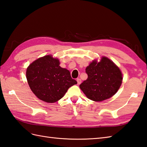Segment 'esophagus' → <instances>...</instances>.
<instances>
[{
    "label": "esophagus",
    "mask_w": 147,
    "mask_h": 147,
    "mask_svg": "<svg viewBox=\"0 0 147 147\" xmlns=\"http://www.w3.org/2000/svg\"><path fill=\"white\" fill-rule=\"evenodd\" d=\"M77 82H78V84H80L81 83V80L80 79V78H78V79H77Z\"/></svg>",
    "instance_id": "esophagus-1"
}]
</instances>
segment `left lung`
I'll use <instances>...</instances> for the list:
<instances>
[{
    "mask_svg": "<svg viewBox=\"0 0 147 147\" xmlns=\"http://www.w3.org/2000/svg\"><path fill=\"white\" fill-rule=\"evenodd\" d=\"M86 80L80 85L86 96L94 101L110 98L120 89L123 81L121 71L108 57L102 56L94 59L86 68Z\"/></svg>",
    "mask_w": 147,
    "mask_h": 147,
    "instance_id": "obj_1",
    "label": "left lung"
}]
</instances>
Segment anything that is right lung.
Wrapping results in <instances>:
<instances>
[{"label":"right lung","instance_id":"1","mask_svg":"<svg viewBox=\"0 0 147 147\" xmlns=\"http://www.w3.org/2000/svg\"><path fill=\"white\" fill-rule=\"evenodd\" d=\"M59 64V59L49 54L34 61L27 67L26 78L30 90L46 103L59 101L71 86L77 84L69 71Z\"/></svg>","mask_w":147,"mask_h":147}]
</instances>
